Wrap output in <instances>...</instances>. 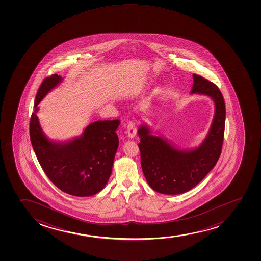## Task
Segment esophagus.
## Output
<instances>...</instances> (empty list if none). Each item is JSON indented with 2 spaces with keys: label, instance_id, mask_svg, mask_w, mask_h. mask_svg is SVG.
Segmentation results:
<instances>
[{
  "label": "esophagus",
  "instance_id": "obj_1",
  "mask_svg": "<svg viewBox=\"0 0 261 261\" xmlns=\"http://www.w3.org/2000/svg\"><path fill=\"white\" fill-rule=\"evenodd\" d=\"M127 134L129 136V138H135L137 135V127L135 123H129L127 126Z\"/></svg>",
  "mask_w": 261,
  "mask_h": 261
}]
</instances>
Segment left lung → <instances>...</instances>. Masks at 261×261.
<instances>
[{
  "label": "left lung",
  "mask_w": 261,
  "mask_h": 261,
  "mask_svg": "<svg viewBox=\"0 0 261 261\" xmlns=\"http://www.w3.org/2000/svg\"><path fill=\"white\" fill-rule=\"evenodd\" d=\"M209 96L215 105L213 123L204 141L193 149L180 150L142 123L138 129L142 170L154 191L166 195L192 189L214 168L221 154L225 123V105L219 88L193 74L191 94Z\"/></svg>",
  "instance_id": "1"
}]
</instances>
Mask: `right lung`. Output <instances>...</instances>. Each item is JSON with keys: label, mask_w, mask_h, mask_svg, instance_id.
I'll use <instances>...</instances> for the list:
<instances>
[{"label": "right lung", "mask_w": 261, "mask_h": 261, "mask_svg": "<svg viewBox=\"0 0 261 261\" xmlns=\"http://www.w3.org/2000/svg\"><path fill=\"white\" fill-rule=\"evenodd\" d=\"M63 80L54 74L41 84L30 118V141L42 170L57 188L72 196L89 197L102 191L111 177L119 144L116 130L120 121L99 120L71 140H50L40 125L37 105Z\"/></svg>", "instance_id": "right-lung-1"}]
</instances>
